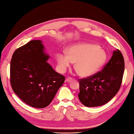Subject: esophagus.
Returning <instances> with one entry per match:
<instances>
[{
  "label": "esophagus",
  "mask_w": 134,
  "mask_h": 134,
  "mask_svg": "<svg viewBox=\"0 0 134 134\" xmlns=\"http://www.w3.org/2000/svg\"><path fill=\"white\" fill-rule=\"evenodd\" d=\"M71 80H72V79L71 78H67L66 79V82L68 83H69L71 81Z\"/></svg>",
  "instance_id": "34e87169"
}]
</instances>
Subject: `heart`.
Listing matches in <instances>:
<instances>
[{
    "instance_id": "heart-1",
    "label": "heart",
    "mask_w": 134,
    "mask_h": 134,
    "mask_svg": "<svg viewBox=\"0 0 134 134\" xmlns=\"http://www.w3.org/2000/svg\"><path fill=\"white\" fill-rule=\"evenodd\" d=\"M107 53L98 46L88 43H77L68 49V53H57L59 69L63 73L75 63L74 68L82 77L87 78L97 73L105 63Z\"/></svg>"
}]
</instances>
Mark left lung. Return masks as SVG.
Masks as SVG:
<instances>
[{"mask_svg": "<svg viewBox=\"0 0 134 134\" xmlns=\"http://www.w3.org/2000/svg\"><path fill=\"white\" fill-rule=\"evenodd\" d=\"M125 70L124 59L120 50H115L102 71L91 77L80 79L78 97L85 106L105 104L116 95L121 87Z\"/></svg>", "mask_w": 134, "mask_h": 134, "instance_id": "obj_1", "label": "left lung"}]
</instances>
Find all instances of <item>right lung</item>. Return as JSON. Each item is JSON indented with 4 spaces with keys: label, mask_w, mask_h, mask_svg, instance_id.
I'll return each instance as SVG.
<instances>
[{
    "label": "right lung",
    "mask_w": 134,
    "mask_h": 134,
    "mask_svg": "<svg viewBox=\"0 0 134 134\" xmlns=\"http://www.w3.org/2000/svg\"><path fill=\"white\" fill-rule=\"evenodd\" d=\"M40 40L31 41L13 53L10 66L14 92L32 107L43 108L51 103L65 81L47 63L49 55Z\"/></svg>",
    "instance_id": "right-lung-1"
}]
</instances>
